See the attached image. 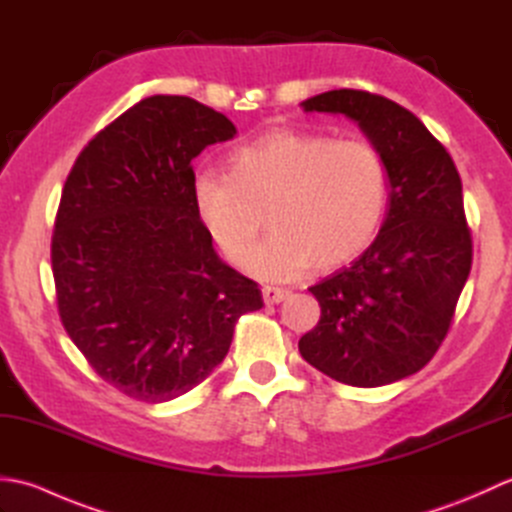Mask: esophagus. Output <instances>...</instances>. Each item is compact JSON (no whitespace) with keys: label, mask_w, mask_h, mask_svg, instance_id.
Instances as JSON below:
<instances>
[{"label":"esophagus","mask_w":512,"mask_h":512,"mask_svg":"<svg viewBox=\"0 0 512 512\" xmlns=\"http://www.w3.org/2000/svg\"><path fill=\"white\" fill-rule=\"evenodd\" d=\"M262 295H264V301L268 303V306H273V303H281L288 297V290L275 288V286H264Z\"/></svg>","instance_id":"obj_1"}]
</instances>
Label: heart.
<instances>
[{
	"instance_id": "obj_1",
	"label": "heart",
	"mask_w": 512,
	"mask_h": 512,
	"mask_svg": "<svg viewBox=\"0 0 512 512\" xmlns=\"http://www.w3.org/2000/svg\"><path fill=\"white\" fill-rule=\"evenodd\" d=\"M200 222L239 264L266 212L274 231L248 257L250 273L292 281L319 264H350L374 242L387 209V169L363 140L273 129L233 151L228 173L193 180Z\"/></svg>"
}]
</instances>
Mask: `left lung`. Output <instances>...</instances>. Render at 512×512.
<instances>
[{
	"label": "left lung",
	"instance_id": "obj_1",
	"mask_svg": "<svg viewBox=\"0 0 512 512\" xmlns=\"http://www.w3.org/2000/svg\"><path fill=\"white\" fill-rule=\"evenodd\" d=\"M301 107L361 127L385 162L389 195L365 253L310 288L321 319L301 336L299 352L345 385L396 383L438 352L471 273L460 173L420 118L385 96L332 90Z\"/></svg>",
	"mask_w": 512,
	"mask_h": 512
}]
</instances>
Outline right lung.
Returning <instances> with one entry per match:
<instances>
[{"instance_id":"obj_1","label":"right lung","mask_w":512,"mask_h":512,"mask_svg":"<svg viewBox=\"0 0 512 512\" xmlns=\"http://www.w3.org/2000/svg\"><path fill=\"white\" fill-rule=\"evenodd\" d=\"M237 134L189 96L138 101L85 147L61 193L52 275L65 332L105 383L167 402L224 361L262 290L224 264L191 160Z\"/></svg>"}]
</instances>
